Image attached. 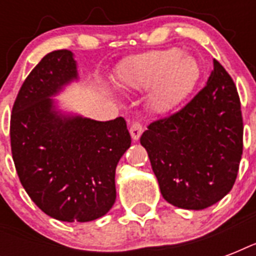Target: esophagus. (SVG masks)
<instances>
[{
    "mask_svg": "<svg viewBox=\"0 0 256 256\" xmlns=\"http://www.w3.org/2000/svg\"><path fill=\"white\" fill-rule=\"evenodd\" d=\"M144 132V126L140 124V122L138 120H134L130 126V136H132V140H138Z\"/></svg>",
    "mask_w": 256,
    "mask_h": 256,
    "instance_id": "obj_1",
    "label": "esophagus"
}]
</instances>
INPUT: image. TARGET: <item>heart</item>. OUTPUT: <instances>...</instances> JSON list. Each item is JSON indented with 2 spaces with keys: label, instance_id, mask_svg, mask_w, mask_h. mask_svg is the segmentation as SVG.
Instances as JSON below:
<instances>
[{
  "label": "heart",
  "instance_id": "b5f03b06",
  "mask_svg": "<svg viewBox=\"0 0 256 256\" xmlns=\"http://www.w3.org/2000/svg\"><path fill=\"white\" fill-rule=\"evenodd\" d=\"M200 78L196 58L178 48L152 50L130 58L116 70V84L122 90H144L152 86L150 104L166 112L183 100Z\"/></svg>",
  "mask_w": 256,
  "mask_h": 256
}]
</instances>
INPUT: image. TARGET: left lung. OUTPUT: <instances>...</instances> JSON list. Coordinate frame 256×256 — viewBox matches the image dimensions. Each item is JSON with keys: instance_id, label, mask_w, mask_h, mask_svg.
I'll list each match as a JSON object with an SVG mask.
<instances>
[{"instance_id": "obj_1", "label": "left lung", "mask_w": 256, "mask_h": 256, "mask_svg": "<svg viewBox=\"0 0 256 256\" xmlns=\"http://www.w3.org/2000/svg\"><path fill=\"white\" fill-rule=\"evenodd\" d=\"M204 88L140 136L160 194L170 204L203 210L230 192L243 152V120L234 81L216 60Z\"/></svg>"}]
</instances>
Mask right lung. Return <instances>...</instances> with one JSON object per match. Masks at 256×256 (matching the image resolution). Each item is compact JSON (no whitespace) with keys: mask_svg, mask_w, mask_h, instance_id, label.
<instances>
[{"mask_svg":"<svg viewBox=\"0 0 256 256\" xmlns=\"http://www.w3.org/2000/svg\"><path fill=\"white\" fill-rule=\"evenodd\" d=\"M77 80L70 50L46 54L22 84L10 116L22 186L46 215L62 222H90L112 208L116 164L132 144L122 116L100 122L58 110L52 96Z\"/></svg>","mask_w":256,"mask_h":256,"instance_id":"add662e5","label":"right lung"}]
</instances>
